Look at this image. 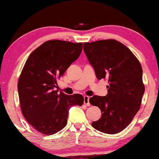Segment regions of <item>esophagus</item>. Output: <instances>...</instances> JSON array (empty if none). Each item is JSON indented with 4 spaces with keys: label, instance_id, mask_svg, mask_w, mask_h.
Instances as JSON below:
<instances>
[{
    "label": "esophagus",
    "instance_id": "1",
    "mask_svg": "<svg viewBox=\"0 0 159 159\" xmlns=\"http://www.w3.org/2000/svg\"><path fill=\"white\" fill-rule=\"evenodd\" d=\"M89 99H90V97H89V96H84V103L87 106H90V102H89Z\"/></svg>",
    "mask_w": 159,
    "mask_h": 159
}]
</instances>
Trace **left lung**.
<instances>
[{
  "mask_svg": "<svg viewBox=\"0 0 159 159\" xmlns=\"http://www.w3.org/2000/svg\"><path fill=\"white\" fill-rule=\"evenodd\" d=\"M84 52L98 80L107 78L105 96H93L90 103L99 107L102 116L92 126L114 134L125 129L138 113L145 87L140 62L125 45L114 39L84 43Z\"/></svg>",
  "mask_w": 159,
  "mask_h": 159,
  "instance_id": "left-lung-1",
  "label": "left lung"
}]
</instances>
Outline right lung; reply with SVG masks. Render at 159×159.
I'll use <instances>...</instances> for the list:
<instances>
[{
	"instance_id": "right-lung-1",
	"label": "right lung",
	"mask_w": 159,
	"mask_h": 159,
	"mask_svg": "<svg viewBox=\"0 0 159 159\" xmlns=\"http://www.w3.org/2000/svg\"><path fill=\"white\" fill-rule=\"evenodd\" d=\"M82 45L49 40L35 49L24 66L18 82L21 111L29 124L45 135L63 129L70 107L83 105L82 95L68 96L56 90L57 79L79 57Z\"/></svg>"
}]
</instances>
